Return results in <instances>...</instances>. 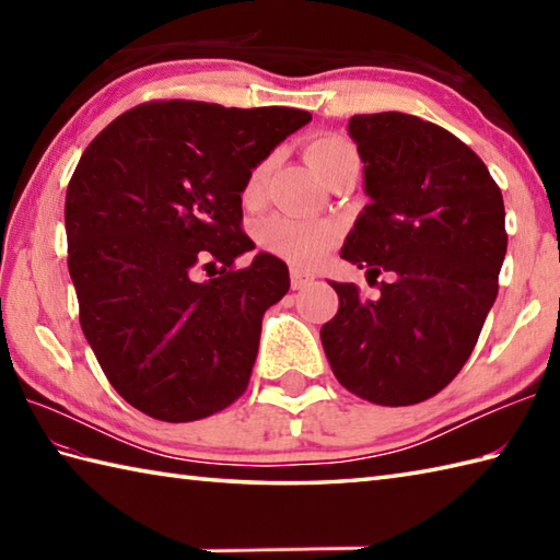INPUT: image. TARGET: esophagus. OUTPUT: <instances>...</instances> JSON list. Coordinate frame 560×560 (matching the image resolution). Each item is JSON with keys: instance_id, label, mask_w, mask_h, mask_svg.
I'll use <instances>...</instances> for the list:
<instances>
[{"instance_id": "esophagus-1", "label": "esophagus", "mask_w": 560, "mask_h": 560, "mask_svg": "<svg viewBox=\"0 0 560 560\" xmlns=\"http://www.w3.org/2000/svg\"><path fill=\"white\" fill-rule=\"evenodd\" d=\"M315 281V277L311 271H303V269H291V287L293 291H303L311 287V283Z\"/></svg>"}]
</instances>
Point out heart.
I'll return each mask as SVG.
<instances>
[{"instance_id":"obj_1","label":"heart","mask_w":560,"mask_h":560,"mask_svg":"<svg viewBox=\"0 0 560 560\" xmlns=\"http://www.w3.org/2000/svg\"><path fill=\"white\" fill-rule=\"evenodd\" d=\"M305 156L313 168L325 177L331 175L339 163L355 156V149L349 139L339 135H319L311 139ZM271 171V159H261L253 171L247 173L243 187V201L247 207H257L267 192V180ZM259 245L267 253L287 259L293 267H313L323 261L329 249L339 243V225L327 219H295V217H269L261 221Z\"/></svg>"}]
</instances>
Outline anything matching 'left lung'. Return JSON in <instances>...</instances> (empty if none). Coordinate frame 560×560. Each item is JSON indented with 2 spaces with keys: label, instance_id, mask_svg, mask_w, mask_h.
<instances>
[{
  "label": "left lung",
  "instance_id": "obj_1",
  "mask_svg": "<svg viewBox=\"0 0 560 560\" xmlns=\"http://www.w3.org/2000/svg\"><path fill=\"white\" fill-rule=\"evenodd\" d=\"M371 197L341 257L380 273L377 299L331 281L339 311L319 329L353 395L383 407L431 399L467 363L498 295L508 233L501 187L464 141L416 115H353Z\"/></svg>",
  "mask_w": 560,
  "mask_h": 560
}]
</instances>
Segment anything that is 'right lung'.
<instances>
[{"instance_id": "right-lung-1", "label": "right lung", "mask_w": 560, "mask_h": 560, "mask_svg": "<svg viewBox=\"0 0 560 560\" xmlns=\"http://www.w3.org/2000/svg\"><path fill=\"white\" fill-rule=\"evenodd\" d=\"M295 108L137 105L83 151L65 201L79 323L117 395L151 419L199 421L243 395L261 317L289 267L243 233L247 173L311 122ZM205 258L217 278L188 277ZM212 264V262H210Z\"/></svg>"}]
</instances>
